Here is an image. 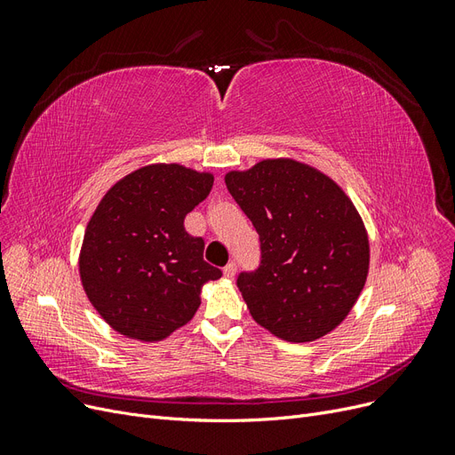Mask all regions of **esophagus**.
<instances>
[{"label":"esophagus","mask_w":455,"mask_h":455,"mask_svg":"<svg viewBox=\"0 0 455 455\" xmlns=\"http://www.w3.org/2000/svg\"><path fill=\"white\" fill-rule=\"evenodd\" d=\"M235 271H237V266L233 264V261H229V264L224 267V277L233 279V277H235Z\"/></svg>","instance_id":"34e87169"}]
</instances>
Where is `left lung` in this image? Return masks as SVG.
<instances>
[{
	"mask_svg": "<svg viewBox=\"0 0 455 455\" xmlns=\"http://www.w3.org/2000/svg\"><path fill=\"white\" fill-rule=\"evenodd\" d=\"M226 186L259 235V267L237 279L252 319L292 343L332 332L370 267L368 233L353 201L332 178L292 157L229 171Z\"/></svg>",
	"mask_w": 455,
	"mask_h": 455,
	"instance_id": "obj_1",
	"label": "left lung"
}]
</instances>
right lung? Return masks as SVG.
I'll list each match as a JSON object with an SVG mask.
<instances>
[{
  "instance_id": "1",
  "label": "right lung",
  "mask_w": 455,
  "mask_h": 455,
  "mask_svg": "<svg viewBox=\"0 0 455 455\" xmlns=\"http://www.w3.org/2000/svg\"><path fill=\"white\" fill-rule=\"evenodd\" d=\"M212 184V172L154 163L100 199L81 243L79 277L116 332L148 343L169 338L194 319L203 284L222 277L203 259L204 241L184 229Z\"/></svg>"
}]
</instances>
